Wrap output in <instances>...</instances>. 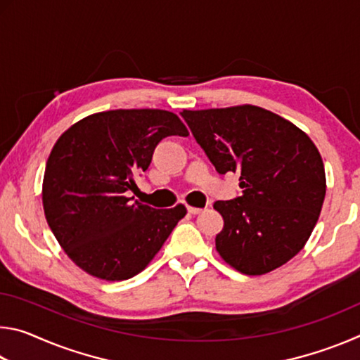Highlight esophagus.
<instances>
[{"instance_id":"esophagus-1","label":"esophagus","mask_w":360,"mask_h":360,"mask_svg":"<svg viewBox=\"0 0 360 360\" xmlns=\"http://www.w3.org/2000/svg\"><path fill=\"white\" fill-rule=\"evenodd\" d=\"M187 211L191 212V214H200V212H203V208H195V206H187Z\"/></svg>"}]
</instances>
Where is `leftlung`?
Returning a JSON list of instances; mask_svg holds the SVG:
<instances>
[{
    "mask_svg": "<svg viewBox=\"0 0 360 360\" xmlns=\"http://www.w3.org/2000/svg\"><path fill=\"white\" fill-rule=\"evenodd\" d=\"M217 173H238L241 197L216 202V249L243 275H265L302 251L326 197L318 148L292 122L243 105L181 112Z\"/></svg>",
    "mask_w": 360,
    "mask_h": 360,
    "instance_id": "obj_1",
    "label": "left lung"
}]
</instances>
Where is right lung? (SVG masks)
Wrapping results in <instances>:
<instances>
[{
	"mask_svg": "<svg viewBox=\"0 0 360 360\" xmlns=\"http://www.w3.org/2000/svg\"><path fill=\"white\" fill-rule=\"evenodd\" d=\"M173 135H188L173 112L114 109L87 115L57 139L42 206L58 245L85 273L105 281L133 278L186 216L184 205L155 210L127 197L155 146Z\"/></svg>",
	"mask_w": 360,
	"mask_h": 360,
	"instance_id": "right-lung-1",
	"label": "right lung"
}]
</instances>
